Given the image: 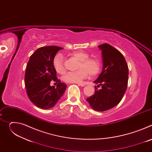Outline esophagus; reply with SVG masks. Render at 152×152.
Here are the masks:
<instances>
[{
	"label": "esophagus",
	"mask_w": 152,
	"mask_h": 152,
	"mask_svg": "<svg viewBox=\"0 0 152 152\" xmlns=\"http://www.w3.org/2000/svg\"><path fill=\"white\" fill-rule=\"evenodd\" d=\"M77 84H78L79 86H84L86 85V84L82 83H77Z\"/></svg>",
	"instance_id": "34e87169"
}]
</instances>
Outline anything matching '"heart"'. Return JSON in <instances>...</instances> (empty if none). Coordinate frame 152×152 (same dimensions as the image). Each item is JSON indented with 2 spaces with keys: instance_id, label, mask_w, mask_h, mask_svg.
Returning <instances> with one entry per match:
<instances>
[{
  "instance_id": "heart-1",
  "label": "heart",
  "mask_w": 152,
  "mask_h": 152,
  "mask_svg": "<svg viewBox=\"0 0 152 152\" xmlns=\"http://www.w3.org/2000/svg\"><path fill=\"white\" fill-rule=\"evenodd\" d=\"M70 55L79 61V69L75 72H68L65 75L62 79L68 83H80L87 77L97 75L100 71L102 65L100 61L96 58H89V54L84 51H75ZM53 66L56 72L59 74H64L66 72L64 63V56L61 53L55 55L53 60Z\"/></svg>"
}]
</instances>
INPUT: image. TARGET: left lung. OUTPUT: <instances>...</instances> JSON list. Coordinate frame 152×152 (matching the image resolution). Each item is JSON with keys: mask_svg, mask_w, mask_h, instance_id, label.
I'll use <instances>...</instances> for the list:
<instances>
[{"mask_svg": "<svg viewBox=\"0 0 152 152\" xmlns=\"http://www.w3.org/2000/svg\"><path fill=\"white\" fill-rule=\"evenodd\" d=\"M102 50L103 69L94 81V94L86 99L95 111H104L117 106L121 100L127 87L129 69L122 53L112 46L104 43L98 46Z\"/></svg>", "mask_w": 152, "mask_h": 152, "instance_id": "left-lung-1", "label": "left lung"}]
</instances>
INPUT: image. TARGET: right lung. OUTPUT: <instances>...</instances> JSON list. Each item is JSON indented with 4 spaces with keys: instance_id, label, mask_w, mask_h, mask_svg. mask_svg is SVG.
<instances>
[{
    "instance_id": "right-lung-1",
    "label": "right lung",
    "mask_w": 152,
    "mask_h": 152,
    "mask_svg": "<svg viewBox=\"0 0 152 152\" xmlns=\"http://www.w3.org/2000/svg\"><path fill=\"white\" fill-rule=\"evenodd\" d=\"M63 48L50 46L38 49L31 56L26 66L25 82L30 100L41 109L53 107L63 96L67 85L56 77L53 60ZM58 82L57 87L50 86V81Z\"/></svg>"
}]
</instances>
